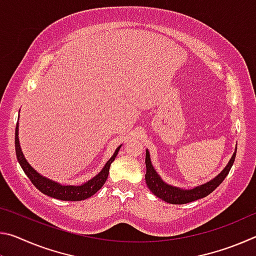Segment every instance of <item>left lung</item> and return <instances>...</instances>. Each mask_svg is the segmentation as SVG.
Here are the masks:
<instances>
[{"label": "left lung", "mask_w": 256, "mask_h": 256, "mask_svg": "<svg viewBox=\"0 0 256 256\" xmlns=\"http://www.w3.org/2000/svg\"><path fill=\"white\" fill-rule=\"evenodd\" d=\"M236 151L234 152L232 157L229 160L227 166L224 168V170L220 174L214 177V180L208 182L206 184H202L200 186H196L192 190H183L180 188H175L170 184L164 183L162 180L157 172L154 170V168L151 164L150 160V154L149 151H146V183L148 185L151 192H152L156 196L162 198L164 202L172 203V204H185V203L192 202L202 198L206 196H209L210 193L218 188V186L222 183V180L226 178V176L229 174V170L232 166L234 162H235L236 157Z\"/></svg>", "instance_id": "obj_1"}]
</instances>
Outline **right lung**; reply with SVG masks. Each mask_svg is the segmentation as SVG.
Returning a JSON list of instances; mask_svg holds the SVG:
<instances>
[{
    "label": "right lung",
    "mask_w": 256,
    "mask_h": 256,
    "mask_svg": "<svg viewBox=\"0 0 256 256\" xmlns=\"http://www.w3.org/2000/svg\"><path fill=\"white\" fill-rule=\"evenodd\" d=\"M18 136H19V126L18 124H16V138H14L16 154V158H18L20 166L26 172V175L28 176V178L30 180H32V183L36 186L42 193H44L45 196H48L50 198H58V200H62V201L86 200V198L92 196L97 190H100L102 186H104V184H105V182L108 177L110 164L115 160L116 156L118 154V150L120 148V146L118 148L115 150L114 154H112V158L106 162L102 172H99L98 175L94 176V178L89 180L88 182H86V183L81 185H62L58 183V182H54L52 180L46 178L44 176H42L40 172H37L32 166H30L29 162L26 160L22 151H21Z\"/></svg>",
    "instance_id": "add662e5"
}]
</instances>
